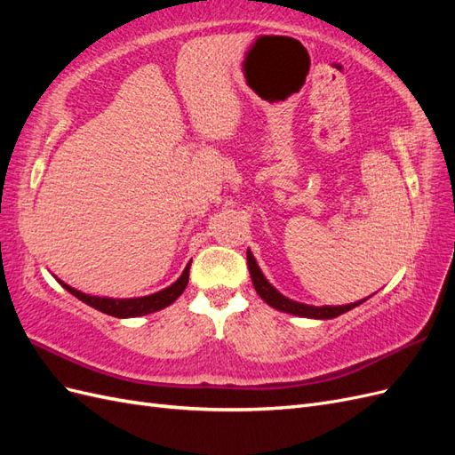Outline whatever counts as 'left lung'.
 I'll return each mask as SVG.
<instances>
[{"label": "left lung", "mask_w": 455, "mask_h": 455, "mask_svg": "<svg viewBox=\"0 0 455 455\" xmlns=\"http://www.w3.org/2000/svg\"><path fill=\"white\" fill-rule=\"evenodd\" d=\"M246 261H249V271H251V279L252 284L256 288V292L259 294V298L266 301L267 306H271L273 309H279L283 313H291V315H298V316H309V319H334V316H339L346 311L361 306L363 301H366L368 298L355 301V304H347V306H307V304H299V301H294L291 298L283 296L277 288H275L266 277L261 269L258 267V261L252 256L251 249L246 251Z\"/></svg>", "instance_id": "left-lung-1"}]
</instances>
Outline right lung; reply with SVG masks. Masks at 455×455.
Masks as SVG:
<instances>
[{"instance_id":"add662e5","label":"right lung","mask_w":455,"mask_h":455,"mask_svg":"<svg viewBox=\"0 0 455 455\" xmlns=\"http://www.w3.org/2000/svg\"><path fill=\"white\" fill-rule=\"evenodd\" d=\"M189 266L191 261L186 266V269L182 271L180 277L178 281H174L171 286L163 288V291L156 292V294H149V296H142V298H100V296H91L85 294L81 291H76L70 284H66L64 281L57 279L62 288H66L68 292L74 294L77 299L84 301V304L99 309L106 315H112V316H119V319H129V316H142V315H149L154 311L164 309L169 307L172 301L180 296L186 286H188V279H189Z\"/></svg>"}]
</instances>
